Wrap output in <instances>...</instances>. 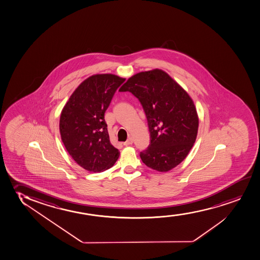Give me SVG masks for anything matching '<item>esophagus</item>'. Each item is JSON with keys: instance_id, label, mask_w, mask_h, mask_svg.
<instances>
[{"instance_id": "esophagus-1", "label": "esophagus", "mask_w": 260, "mask_h": 260, "mask_svg": "<svg viewBox=\"0 0 260 260\" xmlns=\"http://www.w3.org/2000/svg\"><path fill=\"white\" fill-rule=\"evenodd\" d=\"M132 143H133V139H132V138H128V139H127V141L123 143V145L127 146V145H132Z\"/></svg>"}]
</instances>
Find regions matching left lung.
Segmentation results:
<instances>
[{"label":"left lung","mask_w":260,"mask_h":260,"mask_svg":"<svg viewBox=\"0 0 260 260\" xmlns=\"http://www.w3.org/2000/svg\"><path fill=\"white\" fill-rule=\"evenodd\" d=\"M119 91L132 92L147 119L151 140L140 152L142 161L159 172L180 164L192 148L199 128L189 94L161 70L134 75Z\"/></svg>","instance_id":"8db88e82"}]
</instances>
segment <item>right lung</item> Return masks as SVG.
I'll use <instances>...</instances> for the list:
<instances>
[{"label": "right lung", "instance_id": "right-lung-1", "mask_svg": "<svg viewBox=\"0 0 260 260\" xmlns=\"http://www.w3.org/2000/svg\"><path fill=\"white\" fill-rule=\"evenodd\" d=\"M124 81L115 75L91 76L75 90L61 111L60 133L65 148L90 172L110 169L118 158V149L110 142L104 115Z\"/></svg>", "mask_w": 260, "mask_h": 260}]
</instances>
